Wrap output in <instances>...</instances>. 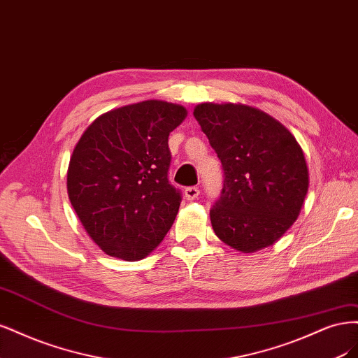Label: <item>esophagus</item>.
I'll list each match as a JSON object with an SVG mask.
<instances>
[{
    "label": "esophagus",
    "mask_w": 358,
    "mask_h": 358,
    "mask_svg": "<svg viewBox=\"0 0 358 358\" xmlns=\"http://www.w3.org/2000/svg\"><path fill=\"white\" fill-rule=\"evenodd\" d=\"M198 196H199V189L196 186L187 187L186 190H184V198H186L187 201H194Z\"/></svg>",
    "instance_id": "esophagus-1"
}]
</instances>
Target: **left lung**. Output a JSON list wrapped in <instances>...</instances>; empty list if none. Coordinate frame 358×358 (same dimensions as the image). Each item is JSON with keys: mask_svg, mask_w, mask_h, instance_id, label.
Instances as JSON below:
<instances>
[{"mask_svg": "<svg viewBox=\"0 0 358 358\" xmlns=\"http://www.w3.org/2000/svg\"><path fill=\"white\" fill-rule=\"evenodd\" d=\"M193 116L224 171L210 211L215 235L242 252L275 244L296 222L309 186L296 138L269 114L242 103H199Z\"/></svg>", "mask_w": 358, "mask_h": 358, "instance_id": "left-lung-1", "label": "left lung"}]
</instances>
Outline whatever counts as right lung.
<instances>
[{"label":"right lung","mask_w":358,"mask_h":358,"mask_svg":"<svg viewBox=\"0 0 358 358\" xmlns=\"http://www.w3.org/2000/svg\"><path fill=\"white\" fill-rule=\"evenodd\" d=\"M186 116L157 99L124 106L92 122L74 147L68 198L106 255L141 260L174 223L181 193L168 180V136Z\"/></svg>","instance_id":"obj_1"}]
</instances>
